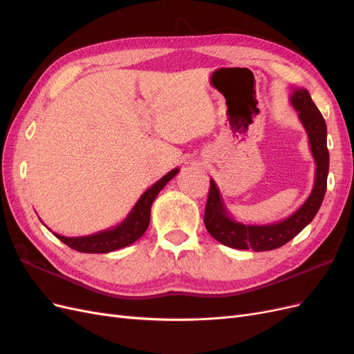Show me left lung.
Returning <instances> with one entry per match:
<instances>
[{"instance_id":"left-lung-1","label":"left lung","mask_w":354,"mask_h":354,"mask_svg":"<svg viewBox=\"0 0 354 354\" xmlns=\"http://www.w3.org/2000/svg\"><path fill=\"white\" fill-rule=\"evenodd\" d=\"M289 102L298 112V120L307 133L310 152L315 159L316 173L313 189L303 205L289 217L269 224H251L233 218L217 183L211 178L203 223L214 239L230 248L254 250L257 252L281 248L282 245L294 239L308 223H312L322 205L329 171L326 124L306 88H292Z\"/></svg>"}]
</instances>
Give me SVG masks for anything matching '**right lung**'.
<instances>
[{
	"label": "right lung",
	"instance_id": "add662e5",
	"mask_svg": "<svg viewBox=\"0 0 354 354\" xmlns=\"http://www.w3.org/2000/svg\"><path fill=\"white\" fill-rule=\"evenodd\" d=\"M178 168L171 169L162 178H159L155 185L149 187L145 194L138 198L133 209L128 212V216L115 227L106 229L97 233L88 234V236H75L68 238L62 234L53 233L63 243L71 246L72 250L87 254H106L111 251L121 250L124 246L134 243L140 239L151 223V208L155 198L171 178H174L178 173Z\"/></svg>",
	"mask_w": 354,
	"mask_h": 354
}]
</instances>
